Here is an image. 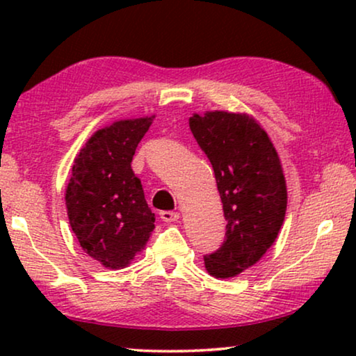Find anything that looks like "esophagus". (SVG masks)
<instances>
[{"mask_svg": "<svg viewBox=\"0 0 356 356\" xmlns=\"http://www.w3.org/2000/svg\"><path fill=\"white\" fill-rule=\"evenodd\" d=\"M160 218H162L163 222H177L179 218V213L173 211H162L160 212Z\"/></svg>", "mask_w": 356, "mask_h": 356, "instance_id": "esophagus-1", "label": "esophagus"}]
</instances>
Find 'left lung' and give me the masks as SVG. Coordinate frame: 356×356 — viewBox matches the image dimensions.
Masks as SVG:
<instances>
[{
  "label": "left lung",
  "mask_w": 356,
  "mask_h": 356,
  "mask_svg": "<svg viewBox=\"0 0 356 356\" xmlns=\"http://www.w3.org/2000/svg\"><path fill=\"white\" fill-rule=\"evenodd\" d=\"M189 128L211 160L227 220L225 241L204 256V266L216 279H230L254 266L279 235L286 211L284 170L269 136L250 115L194 113Z\"/></svg>",
  "instance_id": "obj_1"
}]
</instances>
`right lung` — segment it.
Instances as JSON below:
<instances>
[{"label":"right lung","instance_id":"obj_1","mask_svg":"<svg viewBox=\"0 0 356 356\" xmlns=\"http://www.w3.org/2000/svg\"><path fill=\"white\" fill-rule=\"evenodd\" d=\"M155 118L120 120L95 131L79 150L66 186L71 228L86 254L123 269L145 248L155 213L131 162Z\"/></svg>","mask_w":356,"mask_h":356}]
</instances>
